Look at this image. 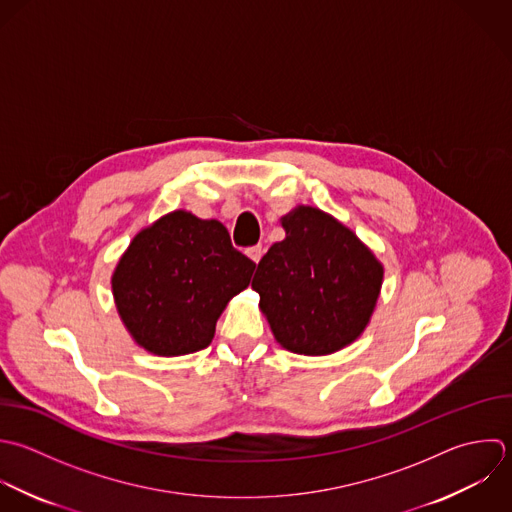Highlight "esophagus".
Returning a JSON list of instances; mask_svg holds the SVG:
<instances>
[{
    "mask_svg": "<svg viewBox=\"0 0 512 512\" xmlns=\"http://www.w3.org/2000/svg\"><path fill=\"white\" fill-rule=\"evenodd\" d=\"M247 257H249L253 263H259V261H261V257H263V249H261V245L247 249Z\"/></svg>",
    "mask_w": 512,
    "mask_h": 512,
    "instance_id": "1",
    "label": "esophagus"
}]
</instances>
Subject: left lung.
Listing matches in <instances>:
<instances>
[{"label":"left lung","instance_id":"8db88e82","mask_svg":"<svg viewBox=\"0 0 512 512\" xmlns=\"http://www.w3.org/2000/svg\"><path fill=\"white\" fill-rule=\"evenodd\" d=\"M285 239L271 245L251 287L275 341L321 357L355 343L367 329L383 285V263L339 219L297 205L281 217Z\"/></svg>","mask_w":512,"mask_h":512}]
</instances>
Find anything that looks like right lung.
Returning a JSON list of instances; mask_svg holds the SVG:
<instances>
[{"instance_id":"add662e5","label":"right lung","mask_w":512,"mask_h":512,"mask_svg":"<svg viewBox=\"0 0 512 512\" xmlns=\"http://www.w3.org/2000/svg\"><path fill=\"white\" fill-rule=\"evenodd\" d=\"M255 263L233 249L217 219L177 209L143 227L111 275L117 313L151 355L209 347L227 303L249 287Z\"/></svg>"}]
</instances>
